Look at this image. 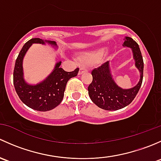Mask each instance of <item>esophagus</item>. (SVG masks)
<instances>
[{
	"instance_id": "obj_1",
	"label": "esophagus",
	"mask_w": 161,
	"mask_h": 161,
	"mask_svg": "<svg viewBox=\"0 0 161 161\" xmlns=\"http://www.w3.org/2000/svg\"><path fill=\"white\" fill-rule=\"evenodd\" d=\"M87 71H88V70H87V69H86V68L81 67V68H80V70H79V75H82V74H83V73L87 72Z\"/></svg>"
}]
</instances>
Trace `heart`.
Here are the masks:
<instances>
[{"mask_svg":"<svg viewBox=\"0 0 161 161\" xmlns=\"http://www.w3.org/2000/svg\"><path fill=\"white\" fill-rule=\"evenodd\" d=\"M104 51L105 49L103 47H100L92 50L82 51L79 54V60L83 64H93V63L97 62L101 58V56L103 54Z\"/></svg>","mask_w":161,"mask_h":161,"instance_id":"obj_1","label":"heart"}]
</instances>
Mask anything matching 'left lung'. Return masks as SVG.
Returning <instances> with one entry per match:
<instances>
[{
  "label": "left lung",
  "mask_w": 161,
  "mask_h": 161,
  "mask_svg": "<svg viewBox=\"0 0 161 161\" xmlns=\"http://www.w3.org/2000/svg\"><path fill=\"white\" fill-rule=\"evenodd\" d=\"M122 46L131 50L135 66L139 71V80L131 88L123 89L114 79L109 61L94 69L91 73L92 82L88 87L89 96L97 106L107 111H117L128 106L134 100L142 85L144 64L139 45L132 38L125 36Z\"/></svg>",
  "instance_id": "8db88e82"
}]
</instances>
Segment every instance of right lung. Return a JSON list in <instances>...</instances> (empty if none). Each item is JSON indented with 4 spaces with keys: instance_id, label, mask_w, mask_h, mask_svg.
Masks as SVG:
<instances>
[{
    "instance_id": "1",
    "label": "right lung",
    "mask_w": 161,
    "mask_h": 161,
    "mask_svg": "<svg viewBox=\"0 0 161 161\" xmlns=\"http://www.w3.org/2000/svg\"><path fill=\"white\" fill-rule=\"evenodd\" d=\"M34 43L47 44L54 50L58 48L56 42L51 40L32 38L26 42L15 61L13 82L18 96L26 106L36 111H47L61 103L68 81L77 75L79 69L68 72L60 67L61 61H58L51 72L43 80L36 84L29 83L24 77L23 59L25 53Z\"/></svg>"
}]
</instances>
